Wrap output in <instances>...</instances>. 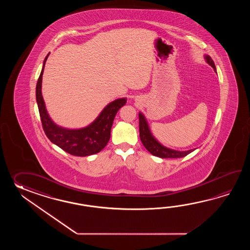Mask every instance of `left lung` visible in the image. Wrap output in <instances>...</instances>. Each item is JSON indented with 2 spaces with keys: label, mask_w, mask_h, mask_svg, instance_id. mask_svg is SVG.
Returning a JSON list of instances; mask_svg holds the SVG:
<instances>
[{
  "label": "left lung",
  "mask_w": 250,
  "mask_h": 250,
  "mask_svg": "<svg viewBox=\"0 0 250 250\" xmlns=\"http://www.w3.org/2000/svg\"><path fill=\"white\" fill-rule=\"evenodd\" d=\"M205 59L209 65H211L216 72V68L212 58L209 55H206ZM138 118H139V137L141 139V142L143 144L144 146L154 156H158L161 158H181L190 154L195 150V149H190L188 151H177V150L165 147L154 138V136L152 135V133L149 129L147 122L141 112H139Z\"/></svg>",
  "instance_id": "8db88e82"
}]
</instances>
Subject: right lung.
<instances>
[{
	"label": "right lung",
	"instance_id": "obj_1",
	"mask_svg": "<svg viewBox=\"0 0 250 250\" xmlns=\"http://www.w3.org/2000/svg\"><path fill=\"white\" fill-rule=\"evenodd\" d=\"M49 53L43 61L42 71L38 78L36 96L42 128L51 142L65 152L76 156H88L99 153L106 146L111 138L113 120L121 107L125 105L127 99L120 98L110 103L96 120L87 127L69 129L56 125L48 115L42 96V79L44 65Z\"/></svg>",
	"mask_w": 250,
	"mask_h": 250
}]
</instances>
